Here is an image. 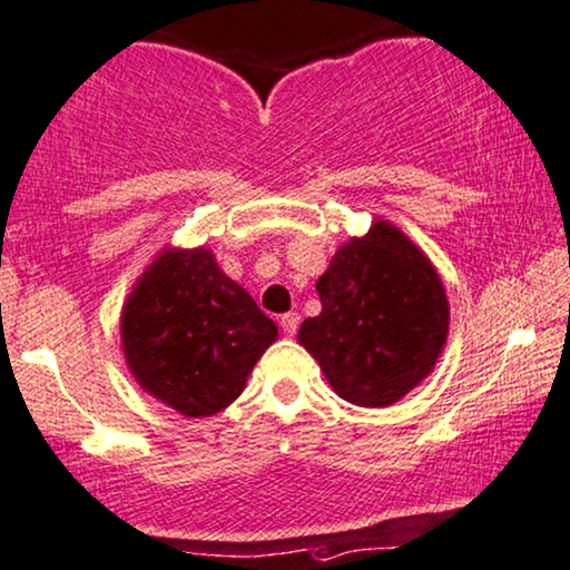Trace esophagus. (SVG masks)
Returning a JSON list of instances; mask_svg holds the SVG:
<instances>
[{"mask_svg":"<svg viewBox=\"0 0 570 570\" xmlns=\"http://www.w3.org/2000/svg\"><path fill=\"white\" fill-rule=\"evenodd\" d=\"M299 321H302L299 313H286V315H281V328H284V334H286V336L297 334Z\"/></svg>","mask_w":570,"mask_h":570,"instance_id":"obj_1","label":"esophagus"}]
</instances>
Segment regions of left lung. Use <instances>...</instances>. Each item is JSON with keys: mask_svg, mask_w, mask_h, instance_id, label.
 Segmentation results:
<instances>
[{"mask_svg": "<svg viewBox=\"0 0 570 570\" xmlns=\"http://www.w3.org/2000/svg\"><path fill=\"white\" fill-rule=\"evenodd\" d=\"M315 289L323 309L297 338L338 397L386 407L434 371L450 302L426 252L394 223L373 220L368 234L344 242Z\"/></svg>", "mask_w": 570, "mask_h": 570, "instance_id": "1", "label": "left lung"}]
</instances>
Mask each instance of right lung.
<instances>
[{"mask_svg":"<svg viewBox=\"0 0 570 570\" xmlns=\"http://www.w3.org/2000/svg\"><path fill=\"white\" fill-rule=\"evenodd\" d=\"M276 338V323L207 247H165L120 313V344L136 384L186 417L232 405Z\"/></svg>","mask_w":570,"mask_h":570,"instance_id":"right-lung-1","label":"right lung"}]
</instances>
